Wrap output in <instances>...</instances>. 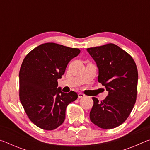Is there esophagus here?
Returning a JSON list of instances; mask_svg holds the SVG:
<instances>
[{"instance_id":"34e87169","label":"esophagus","mask_w":150,"mask_h":150,"mask_svg":"<svg viewBox=\"0 0 150 150\" xmlns=\"http://www.w3.org/2000/svg\"><path fill=\"white\" fill-rule=\"evenodd\" d=\"M85 95H84V94H83L82 93H79L78 94V97L79 98H83V97H84Z\"/></svg>"}]
</instances>
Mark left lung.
<instances>
[{
	"label": "left lung",
	"mask_w": 150,
	"mask_h": 150,
	"mask_svg": "<svg viewBox=\"0 0 150 150\" xmlns=\"http://www.w3.org/2000/svg\"><path fill=\"white\" fill-rule=\"evenodd\" d=\"M98 68V81L108 94L99 102L93 97L91 121L103 129L121 125L134 108L136 100L138 73L130 54L114 44L87 49Z\"/></svg>",
	"instance_id": "8db88e82"
}]
</instances>
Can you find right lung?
Listing matches in <instances>:
<instances>
[{"label":"right lung","instance_id":"obj_1","mask_svg":"<svg viewBox=\"0 0 150 150\" xmlns=\"http://www.w3.org/2000/svg\"><path fill=\"white\" fill-rule=\"evenodd\" d=\"M80 50L55 43H45L33 49L22 62L19 73V96L28 117L35 126L52 130L62 125L67 105L77 94L62 92L57 79Z\"/></svg>","mask_w":150,"mask_h":150}]
</instances>
